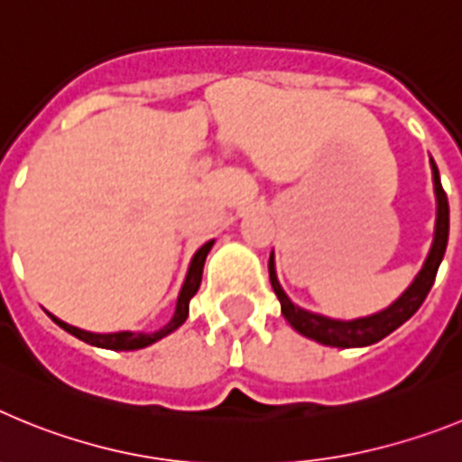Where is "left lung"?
<instances>
[{"label":"left lung","instance_id":"obj_1","mask_svg":"<svg viewBox=\"0 0 462 462\" xmlns=\"http://www.w3.org/2000/svg\"><path fill=\"white\" fill-rule=\"evenodd\" d=\"M430 169L432 185H435V199H438V219H435V238H432V247L430 252H428L426 263H423V268L419 271V275L414 277V282L405 289V293H402L395 303H391L389 308L382 310V312L370 314V317H361V319L340 321L328 319V317H321V314H314L303 308H298V305H293L291 300H289L284 289L280 287V282H277L275 275V259H273L271 254L268 273H271L273 291L280 298L284 319H287L300 336L321 342V345L326 346H342V349H349V346H368L379 342L382 337H386L389 333H393L398 326L405 324L411 314L421 308L428 291H430L432 282H435V275H438V268L444 259L448 240V201L447 194H444L442 189V182H439V171L432 159Z\"/></svg>","mask_w":462,"mask_h":462}]
</instances>
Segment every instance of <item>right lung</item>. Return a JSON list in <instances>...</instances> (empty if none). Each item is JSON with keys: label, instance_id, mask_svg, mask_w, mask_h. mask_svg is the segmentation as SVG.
Instances as JSON below:
<instances>
[{"label": "right lung", "instance_id": "add662e5", "mask_svg": "<svg viewBox=\"0 0 462 462\" xmlns=\"http://www.w3.org/2000/svg\"><path fill=\"white\" fill-rule=\"evenodd\" d=\"M212 243H215V240H210V243H206L203 247H199V250H196L194 259H191V263H189V271H187L185 284H182V289H180V296H178V303H175L173 319H171L166 326H162L159 330H154V333H132V330H120V333H89V330L64 324L62 319H57V317H52L51 314L52 321H55L60 328L67 330V333H71V336L79 337V340L88 342V345H92V346H101V349L134 352V349L150 346L152 342L162 340V337H166L169 333H173L175 328H180V326L185 324L187 314H189L191 296H194V293L199 291V287H201L203 263H206V256H208V252H210Z\"/></svg>", "mask_w": 462, "mask_h": 462}]
</instances>
